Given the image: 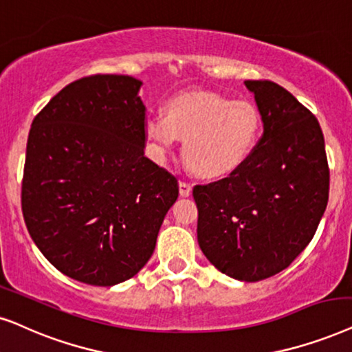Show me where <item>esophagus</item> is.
Wrapping results in <instances>:
<instances>
[{
  "label": "esophagus",
  "mask_w": 352,
  "mask_h": 352,
  "mask_svg": "<svg viewBox=\"0 0 352 352\" xmlns=\"http://www.w3.org/2000/svg\"><path fill=\"white\" fill-rule=\"evenodd\" d=\"M179 194L182 197H189L192 194V184L187 181H179Z\"/></svg>",
  "instance_id": "1"
}]
</instances>
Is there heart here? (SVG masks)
<instances>
[{
  "mask_svg": "<svg viewBox=\"0 0 352 352\" xmlns=\"http://www.w3.org/2000/svg\"><path fill=\"white\" fill-rule=\"evenodd\" d=\"M144 134L157 162H165L181 137L187 165L200 176L223 177L254 153L262 116L249 102L215 92H182L166 100L165 116H147Z\"/></svg>",
  "mask_w": 352,
  "mask_h": 352,
  "instance_id": "heart-1",
  "label": "heart"
}]
</instances>
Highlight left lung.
Segmentation results:
<instances>
[{"label":"left lung","mask_w":352,"mask_h":352,"mask_svg":"<svg viewBox=\"0 0 352 352\" xmlns=\"http://www.w3.org/2000/svg\"><path fill=\"white\" fill-rule=\"evenodd\" d=\"M263 134L228 177L195 186L197 241L205 257L239 281H260L307 248L328 204L330 170L317 118L270 80H245Z\"/></svg>","instance_id":"1"}]
</instances>
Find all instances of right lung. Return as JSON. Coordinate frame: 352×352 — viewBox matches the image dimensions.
<instances>
[{"label":"right lung","instance_id":"add662e5","mask_svg":"<svg viewBox=\"0 0 352 352\" xmlns=\"http://www.w3.org/2000/svg\"><path fill=\"white\" fill-rule=\"evenodd\" d=\"M142 82L97 74L66 85L32 122L22 213L40 252L94 286L129 280L152 257L177 179L144 155Z\"/></svg>","mask_w":352,"mask_h":352}]
</instances>
